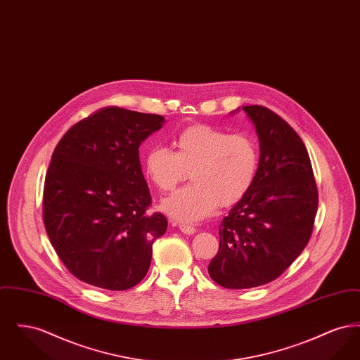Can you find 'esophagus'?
I'll list each match as a JSON object with an SVG mask.
<instances>
[{
    "label": "esophagus",
    "mask_w": 360,
    "mask_h": 360,
    "mask_svg": "<svg viewBox=\"0 0 360 360\" xmlns=\"http://www.w3.org/2000/svg\"><path fill=\"white\" fill-rule=\"evenodd\" d=\"M179 229L186 235H194L195 233V228L193 225H188V224H179Z\"/></svg>",
    "instance_id": "34e87169"
}]
</instances>
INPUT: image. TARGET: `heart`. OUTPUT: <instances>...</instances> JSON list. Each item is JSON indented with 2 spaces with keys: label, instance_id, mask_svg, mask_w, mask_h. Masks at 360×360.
I'll use <instances>...</instances> for the list:
<instances>
[{
  "label": "heart",
  "instance_id": "b5f03b06",
  "mask_svg": "<svg viewBox=\"0 0 360 360\" xmlns=\"http://www.w3.org/2000/svg\"><path fill=\"white\" fill-rule=\"evenodd\" d=\"M174 151L153 147L144 156L146 178L155 188L167 191L190 172V184L160 204L162 210L181 223H195L220 206H229L252 188L259 167L257 144L251 137L195 124L172 140Z\"/></svg>",
  "mask_w": 360,
  "mask_h": 360
}]
</instances>
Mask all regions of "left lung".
Masks as SVG:
<instances>
[{
	"mask_svg": "<svg viewBox=\"0 0 360 360\" xmlns=\"http://www.w3.org/2000/svg\"><path fill=\"white\" fill-rule=\"evenodd\" d=\"M259 137V167L250 191L220 225V248L207 267L226 289L276 279L307 247L319 206L317 185L301 137L273 110L243 106Z\"/></svg>",
	"mask_w": 360,
	"mask_h": 360,
	"instance_id": "obj_1",
	"label": "left lung"
}]
</instances>
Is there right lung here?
<instances>
[{
	"label": "right lung",
	"mask_w": 360,
	"mask_h": 360,
	"mask_svg": "<svg viewBox=\"0 0 360 360\" xmlns=\"http://www.w3.org/2000/svg\"><path fill=\"white\" fill-rule=\"evenodd\" d=\"M165 117L119 106L74 124L53 150L43 191V220L71 274L106 290H127L150 269L167 219L148 214L151 194L140 144Z\"/></svg>",
	"instance_id": "1"
}]
</instances>
